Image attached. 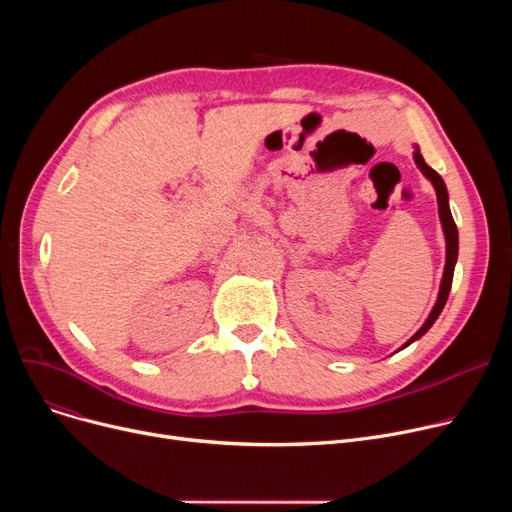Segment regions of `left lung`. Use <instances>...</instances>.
Masks as SVG:
<instances>
[{"instance_id": "obj_1", "label": "left lung", "mask_w": 512, "mask_h": 512, "mask_svg": "<svg viewBox=\"0 0 512 512\" xmlns=\"http://www.w3.org/2000/svg\"><path fill=\"white\" fill-rule=\"evenodd\" d=\"M415 164L417 168L432 180L434 188H436V195H438V209H440V222H442V228H444V236H446V267H444V276H442V284H440V294H438V301L432 309V313H429V317L425 319V324L419 328V332L405 344L409 346L411 342H415L417 338H421L429 328L434 326V321L438 319V315L442 313L446 301H448V294H450V286H452V276H454V263H456V255H459V230H456V224L452 220V213H450V205H448V193H446V184L444 180L440 178V174L429 168L425 164L423 155L419 153V149L415 151ZM402 346V348H405Z\"/></svg>"}]
</instances>
